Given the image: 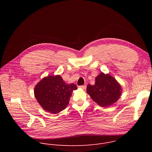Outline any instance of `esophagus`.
I'll use <instances>...</instances> for the list:
<instances>
[{"label":"esophagus","instance_id":"esophagus-1","mask_svg":"<svg viewBox=\"0 0 152 152\" xmlns=\"http://www.w3.org/2000/svg\"><path fill=\"white\" fill-rule=\"evenodd\" d=\"M79 88H81V89H82V90H85L86 86V85H80V86H79Z\"/></svg>","mask_w":152,"mask_h":152}]
</instances>
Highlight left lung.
I'll return each mask as SVG.
<instances>
[{
  "label": "left lung",
  "mask_w": 152,
  "mask_h": 152,
  "mask_svg": "<svg viewBox=\"0 0 152 152\" xmlns=\"http://www.w3.org/2000/svg\"><path fill=\"white\" fill-rule=\"evenodd\" d=\"M122 88L116 79L102 72L96 77L94 85L88 84L86 92L102 107H108L115 103L121 95Z\"/></svg>",
  "instance_id": "8db88e82"
}]
</instances>
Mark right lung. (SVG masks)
<instances>
[{
    "mask_svg": "<svg viewBox=\"0 0 152 152\" xmlns=\"http://www.w3.org/2000/svg\"><path fill=\"white\" fill-rule=\"evenodd\" d=\"M77 88L74 83H66L59 75L48 76L36 85L34 94L43 109L57 114L66 109L73 91Z\"/></svg>",
    "mask_w": 152,
    "mask_h": 152,
    "instance_id": "add662e5",
    "label": "right lung"
}]
</instances>
